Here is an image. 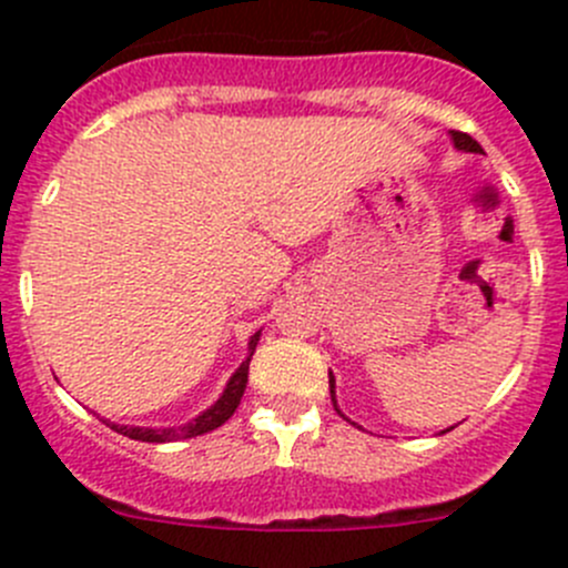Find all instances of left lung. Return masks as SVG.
Returning <instances> with one entry per match:
<instances>
[{"label": "left lung", "instance_id": "8db88e82", "mask_svg": "<svg viewBox=\"0 0 568 568\" xmlns=\"http://www.w3.org/2000/svg\"><path fill=\"white\" fill-rule=\"evenodd\" d=\"M450 134V142H454V148L456 151H464V153H484V148L478 145V142L473 140V136L469 134H462V131H448ZM329 395H332V404H335V409H337V415L341 417H346L341 412V406H337V398H335V376H332V371H329ZM348 420V417H346ZM354 423V420H352ZM354 426H357V423H354ZM450 428H456V426H450ZM450 428H445V432H450ZM443 432V434H445Z\"/></svg>", "mask_w": 568, "mask_h": 568}]
</instances>
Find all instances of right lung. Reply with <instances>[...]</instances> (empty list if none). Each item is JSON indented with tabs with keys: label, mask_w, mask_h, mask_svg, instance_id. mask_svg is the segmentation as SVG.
<instances>
[{
	"label": "right lung",
	"mask_w": 568,
	"mask_h": 568,
	"mask_svg": "<svg viewBox=\"0 0 568 568\" xmlns=\"http://www.w3.org/2000/svg\"><path fill=\"white\" fill-rule=\"evenodd\" d=\"M257 341H261V329L255 332V335L250 337L247 343V357H244V363L239 365L236 371H233V376L227 379L225 390H222L220 398L214 400V404L209 406V409L200 412L197 417H192L189 423H183V426H173V428H145V426H120V423H109L104 420L109 428H114L118 434H123V437H131V439H140V443H178V439H192V437H200V434H209L214 432V428H220L222 423L227 420V417L236 412L239 400H242L244 395V387H247V374H250V359L252 354H255V346Z\"/></svg>",
	"instance_id": "add662e5"
}]
</instances>
